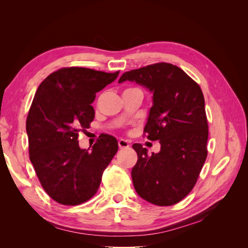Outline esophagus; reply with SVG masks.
I'll list each match as a JSON object with an SVG mask.
<instances>
[{
    "label": "esophagus",
    "mask_w": 248,
    "mask_h": 248,
    "mask_svg": "<svg viewBox=\"0 0 248 248\" xmlns=\"http://www.w3.org/2000/svg\"><path fill=\"white\" fill-rule=\"evenodd\" d=\"M118 145L120 149H125V148H128L129 147V142L125 140H120L118 141Z\"/></svg>",
    "instance_id": "1"
}]
</instances>
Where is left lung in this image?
<instances>
[{
    "label": "left lung",
    "mask_w": 248,
    "mask_h": 248,
    "mask_svg": "<svg viewBox=\"0 0 248 248\" xmlns=\"http://www.w3.org/2000/svg\"><path fill=\"white\" fill-rule=\"evenodd\" d=\"M136 81L153 93L144 132L159 140L160 151L148 155L133 144L138 162L131 170L139 196L157 206H171L196 185L207 158L208 122L200 86L170 63H156L125 72L119 82Z\"/></svg>",
    "instance_id": "obj_1"
}]
</instances>
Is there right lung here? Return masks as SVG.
<instances>
[{
	"label": "right lung",
	"mask_w": 248,
	"mask_h": 248,
	"mask_svg": "<svg viewBox=\"0 0 248 248\" xmlns=\"http://www.w3.org/2000/svg\"><path fill=\"white\" fill-rule=\"evenodd\" d=\"M119 76L82 67L52 72L38 87L27 118L29 154L43 189L59 204L76 206L99 188L103 170L118 151V141L104 134L89 149L78 133L93 121L91 103Z\"/></svg>",
	"instance_id": "add662e5"
}]
</instances>
